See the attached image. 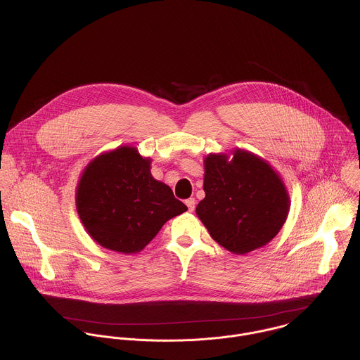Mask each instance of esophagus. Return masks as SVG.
<instances>
[{
  "instance_id": "esophagus-1",
  "label": "esophagus",
  "mask_w": 360,
  "mask_h": 360,
  "mask_svg": "<svg viewBox=\"0 0 360 360\" xmlns=\"http://www.w3.org/2000/svg\"><path fill=\"white\" fill-rule=\"evenodd\" d=\"M186 205H187L190 212H193V210L195 209V198H188V200H186Z\"/></svg>"
}]
</instances>
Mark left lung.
<instances>
[{
	"instance_id": "left-lung-1",
	"label": "left lung",
	"mask_w": 360,
	"mask_h": 360,
	"mask_svg": "<svg viewBox=\"0 0 360 360\" xmlns=\"http://www.w3.org/2000/svg\"><path fill=\"white\" fill-rule=\"evenodd\" d=\"M205 198L197 214L210 237L236 255L266 245L283 227L290 200L274 170L260 158L236 151L205 159Z\"/></svg>"
}]
</instances>
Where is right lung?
Listing matches in <instances>:
<instances>
[{
	"mask_svg": "<svg viewBox=\"0 0 360 360\" xmlns=\"http://www.w3.org/2000/svg\"><path fill=\"white\" fill-rule=\"evenodd\" d=\"M150 165L136 148L122 147L86 167L76 206L86 230L103 248L136 254L169 219L187 210L169 186L151 176Z\"/></svg>",
	"mask_w": 360,
	"mask_h": 360,
	"instance_id": "1",
	"label": "right lung"
}]
</instances>
